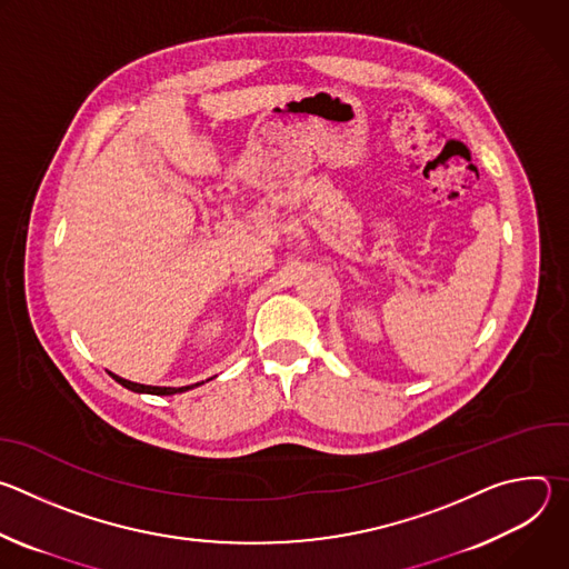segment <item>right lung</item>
<instances>
[{
	"label": "right lung",
	"mask_w": 569,
	"mask_h": 569,
	"mask_svg": "<svg viewBox=\"0 0 569 569\" xmlns=\"http://www.w3.org/2000/svg\"><path fill=\"white\" fill-rule=\"evenodd\" d=\"M119 385H123L126 389H130V391H137V393H154V396H171V393H182V391H187V389H193V387H198V385H202V382H196V385H187V387H152V385H139V382H130V380H126V378H119V376H114V373H110Z\"/></svg>",
	"instance_id": "1"
}]
</instances>
